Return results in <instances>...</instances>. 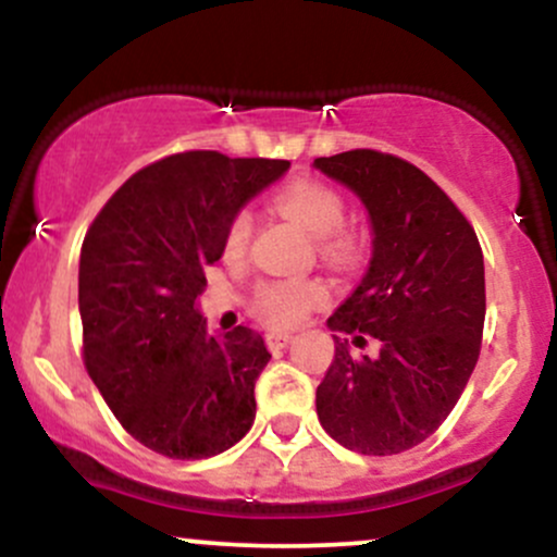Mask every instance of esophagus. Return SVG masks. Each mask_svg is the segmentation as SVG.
Returning <instances> with one entry per match:
<instances>
[{"label": "esophagus", "instance_id": "esophagus-1", "mask_svg": "<svg viewBox=\"0 0 557 557\" xmlns=\"http://www.w3.org/2000/svg\"><path fill=\"white\" fill-rule=\"evenodd\" d=\"M264 343H267V348L272 350V354H277V350H283L285 345L290 343V335H287V332L272 330V332H267V335H264Z\"/></svg>", "mask_w": 557, "mask_h": 557}]
</instances>
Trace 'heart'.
<instances>
[{
    "instance_id": "1",
    "label": "heart",
    "mask_w": 557,
    "mask_h": 557,
    "mask_svg": "<svg viewBox=\"0 0 557 557\" xmlns=\"http://www.w3.org/2000/svg\"><path fill=\"white\" fill-rule=\"evenodd\" d=\"M274 209L290 216L306 233L317 235V251L332 264H354L361 251V240L354 227L345 225V201L335 188L314 177H293L280 185L272 196ZM251 240V216L235 212L230 216L222 238L225 259L246 257ZM327 287L322 280H264L251 298V311L272 327H296L311 311L324 306Z\"/></svg>"
}]
</instances>
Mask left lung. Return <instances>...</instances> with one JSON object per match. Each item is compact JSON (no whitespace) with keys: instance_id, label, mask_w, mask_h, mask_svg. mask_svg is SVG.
<instances>
[{"instance_id":"8db88e82","label":"left lung","mask_w":557,"mask_h":557,"mask_svg":"<svg viewBox=\"0 0 557 557\" xmlns=\"http://www.w3.org/2000/svg\"><path fill=\"white\" fill-rule=\"evenodd\" d=\"M314 164L361 196L372 216L367 277L330 327L376 354L335 361L317 387L324 432L361 456H398L450 417L479 361L484 332L482 246L453 198L406 159L374 149Z\"/></svg>"}]
</instances>
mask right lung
<instances>
[{"mask_svg":"<svg viewBox=\"0 0 557 557\" xmlns=\"http://www.w3.org/2000/svg\"><path fill=\"white\" fill-rule=\"evenodd\" d=\"M285 159L181 151L114 190L81 248L83 363L123 430L175 461L233 447L257 417L272 359L259 332H207L196 298L243 203L283 177Z\"/></svg>","mask_w":557,"mask_h":557,"instance_id":"1","label":"right lung"}]
</instances>
